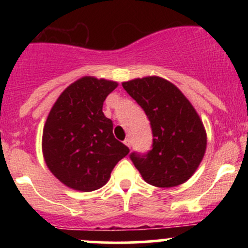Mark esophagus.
<instances>
[{"instance_id":"obj_1","label":"esophagus","mask_w":248,"mask_h":248,"mask_svg":"<svg viewBox=\"0 0 248 248\" xmlns=\"http://www.w3.org/2000/svg\"><path fill=\"white\" fill-rule=\"evenodd\" d=\"M124 144H126L127 145V146H128V147H131V144H132V142H131V139H129V138H127L126 140H124Z\"/></svg>"}]
</instances>
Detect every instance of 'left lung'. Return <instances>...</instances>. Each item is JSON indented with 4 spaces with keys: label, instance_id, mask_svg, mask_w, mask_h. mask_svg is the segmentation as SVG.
<instances>
[{
    "label": "left lung",
    "instance_id": "left-lung-1",
    "mask_svg": "<svg viewBox=\"0 0 248 248\" xmlns=\"http://www.w3.org/2000/svg\"><path fill=\"white\" fill-rule=\"evenodd\" d=\"M122 86L145 111L154 137L147 154L129 155L134 167L152 186L168 188L186 182L206 150V132L196 109L163 78H138Z\"/></svg>",
    "mask_w": 248,
    "mask_h": 248
}]
</instances>
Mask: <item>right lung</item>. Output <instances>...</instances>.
Here are the masks:
<instances>
[{
	"instance_id": "right-lung-1",
	"label": "right lung",
	"mask_w": 248,
	"mask_h": 248,
	"mask_svg": "<svg viewBox=\"0 0 248 248\" xmlns=\"http://www.w3.org/2000/svg\"><path fill=\"white\" fill-rule=\"evenodd\" d=\"M117 82L84 77L69 85L50 110L42 149L49 170L67 187L91 192L103 187L129 149L112 134L103 102Z\"/></svg>"
}]
</instances>
